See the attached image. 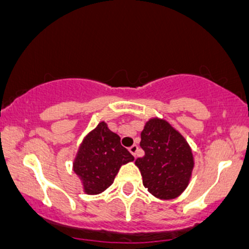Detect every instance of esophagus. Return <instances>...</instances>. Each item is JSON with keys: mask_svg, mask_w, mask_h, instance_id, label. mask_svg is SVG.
Wrapping results in <instances>:
<instances>
[{"mask_svg": "<svg viewBox=\"0 0 249 249\" xmlns=\"http://www.w3.org/2000/svg\"><path fill=\"white\" fill-rule=\"evenodd\" d=\"M128 151H130V152L132 153L134 157H136L137 151H138V145H136V144L132 145V146H131V147H128Z\"/></svg>", "mask_w": 249, "mask_h": 249, "instance_id": "esophagus-1", "label": "esophagus"}]
</instances>
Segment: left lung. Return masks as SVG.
<instances>
[{
    "instance_id": "8db88e82",
    "label": "left lung",
    "mask_w": 249,
    "mask_h": 249,
    "mask_svg": "<svg viewBox=\"0 0 249 249\" xmlns=\"http://www.w3.org/2000/svg\"><path fill=\"white\" fill-rule=\"evenodd\" d=\"M144 157L136 159L142 185L154 196L173 199L185 190L193 168L188 144L178 131L162 119H151L141 134Z\"/></svg>"
}]
</instances>
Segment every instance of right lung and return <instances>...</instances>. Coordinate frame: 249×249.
<instances>
[{
  "instance_id": "obj_1",
  "label": "right lung",
  "mask_w": 249,
  "mask_h": 249,
  "mask_svg": "<svg viewBox=\"0 0 249 249\" xmlns=\"http://www.w3.org/2000/svg\"><path fill=\"white\" fill-rule=\"evenodd\" d=\"M133 159L132 154L121 145L118 134L102 122L79 147L73 171L84 184L85 192L97 194L112 184L123 164Z\"/></svg>"
}]
</instances>
